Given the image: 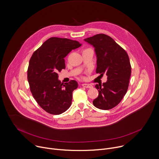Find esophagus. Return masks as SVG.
<instances>
[{
    "mask_svg": "<svg viewBox=\"0 0 159 159\" xmlns=\"http://www.w3.org/2000/svg\"><path fill=\"white\" fill-rule=\"evenodd\" d=\"M82 85L85 88H89V89H90L93 87L91 84H82Z\"/></svg>",
    "mask_w": 159,
    "mask_h": 159,
    "instance_id": "esophagus-1",
    "label": "esophagus"
}]
</instances>
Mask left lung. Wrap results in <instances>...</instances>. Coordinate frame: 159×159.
<instances>
[{"instance_id":"left-lung-1","label":"left lung","mask_w":159,"mask_h":159,"mask_svg":"<svg viewBox=\"0 0 159 159\" xmlns=\"http://www.w3.org/2000/svg\"><path fill=\"white\" fill-rule=\"evenodd\" d=\"M84 40L94 48L96 72L107 77L106 82L95 85L98 95L93 104L102 110L112 109L120 102L128 89L131 75L129 56L112 38L105 34H96Z\"/></svg>"}]
</instances>
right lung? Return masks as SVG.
<instances>
[{"mask_svg":"<svg viewBox=\"0 0 159 159\" xmlns=\"http://www.w3.org/2000/svg\"><path fill=\"white\" fill-rule=\"evenodd\" d=\"M81 44L66 38L50 37L35 50L30 59L27 79L32 94L47 112L59 115L71 105L75 80L61 84L58 72L66 69L64 58Z\"/></svg>","mask_w":159,"mask_h":159,"instance_id":"1","label":"right lung"}]
</instances>
